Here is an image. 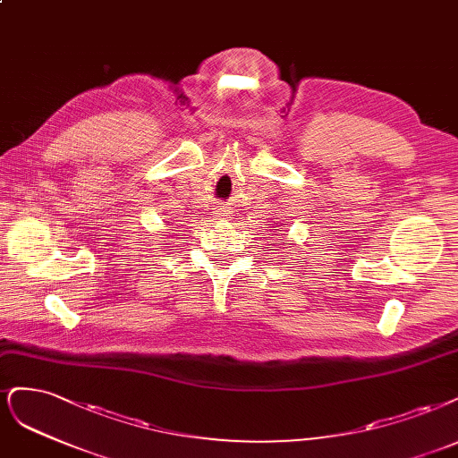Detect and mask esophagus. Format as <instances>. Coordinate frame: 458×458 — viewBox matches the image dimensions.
Listing matches in <instances>:
<instances>
[{
  "instance_id": "1",
  "label": "esophagus",
  "mask_w": 458,
  "mask_h": 458,
  "mask_svg": "<svg viewBox=\"0 0 458 458\" xmlns=\"http://www.w3.org/2000/svg\"><path fill=\"white\" fill-rule=\"evenodd\" d=\"M216 214H217V216H225L227 212H225V210H222V208H219V210H216Z\"/></svg>"
}]
</instances>
